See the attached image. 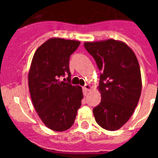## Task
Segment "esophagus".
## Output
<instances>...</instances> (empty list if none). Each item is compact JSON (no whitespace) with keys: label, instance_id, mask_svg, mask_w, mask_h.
I'll list each match as a JSON object with an SVG mask.
<instances>
[{"label":"esophagus","instance_id":"1","mask_svg":"<svg viewBox=\"0 0 158 158\" xmlns=\"http://www.w3.org/2000/svg\"><path fill=\"white\" fill-rule=\"evenodd\" d=\"M83 90H84V91H89V90H90V89H91V86H90V85H89V84H86L84 86V87H83Z\"/></svg>","mask_w":158,"mask_h":158}]
</instances>
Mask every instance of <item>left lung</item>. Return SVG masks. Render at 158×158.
<instances>
[{
	"mask_svg": "<svg viewBox=\"0 0 158 158\" xmlns=\"http://www.w3.org/2000/svg\"><path fill=\"white\" fill-rule=\"evenodd\" d=\"M100 75L101 102L93 109L96 123L106 130H117L130 119L139 101L142 76L138 59L123 41L85 42Z\"/></svg>",
	"mask_w": 158,
	"mask_h": 158,
	"instance_id": "obj_1",
	"label": "left lung"
}]
</instances>
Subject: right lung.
<instances>
[{"label":"right lung","instance_id":"1","mask_svg":"<svg viewBox=\"0 0 158 158\" xmlns=\"http://www.w3.org/2000/svg\"><path fill=\"white\" fill-rule=\"evenodd\" d=\"M80 42L51 38L38 48L28 72V87L35 110L47 127L64 131L75 123L83 99L82 87L70 83L69 59ZM69 75L68 83L60 81Z\"/></svg>","mask_w":158,"mask_h":158}]
</instances>
